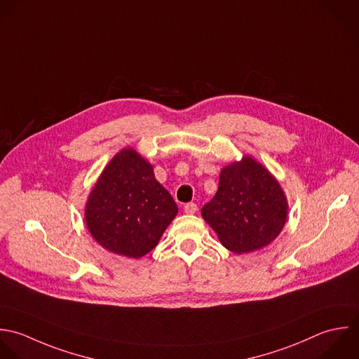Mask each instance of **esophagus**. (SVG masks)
I'll list each match as a JSON object with an SVG mask.
<instances>
[{
  "label": "esophagus",
  "mask_w": 359,
  "mask_h": 359,
  "mask_svg": "<svg viewBox=\"0 0 359 359\" xmlns=\"http://www.w3.org/2000/svg\"><path fill=\"white\" fill-rule=\"evenodd\" d=\"M184 212L186 214H194L197 211V205L194 203H187L184 207H183Z\"/></svg>",
  "instance_id": "1"
}]
</instances>
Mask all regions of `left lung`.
Masks as SVG:
<instances>
[{
  "instance_id": "1",
  "label": "left lung",
  "mask_w": 359,
  "mask_h": 359,
  "mask_svg": "<svg viewBox=\"0 0 359 359\" xmlns=\"http://www.w3.org/2000/svg\"><path fill=\"white\" fill-rule=\"evenodd\" d=\"M201 215L228 250L242 255L280 235L288 203L276 177L252 156H243L221 170L218 191Z\"/></svg>"
}]
</instances>
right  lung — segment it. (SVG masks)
<instances>
[{"label":"right lung","instance_id":"add662e5","mask_svg":"<svg viewBox=\"0 0 359 359\" xmlns=\"http://www.w3.org/2000/svg\"><path fill=\"white\" fill-rule=\"evenodd\" d=\"M177 214L154 168L135 149H121L92 189L85 221L92 238L111 253L140 259L159 242Z\"/></svg>","mask_w":359,"mask_h":359}]
</instances>
